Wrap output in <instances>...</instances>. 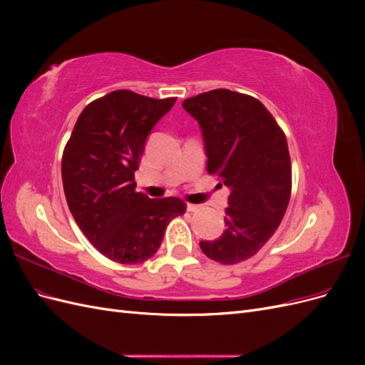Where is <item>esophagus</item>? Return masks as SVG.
<instances>
[{
    "mask_svg": "<svg viewBox=\"0 0 365 365\" xmlns=\"http://www.w3.org/2000/svg\"><path fill=\"white\" fill-rule=\"evenodd\" d=\"M197 210H200V205H196V204H187V212H197Z\"/></svg>",
    "mask_w": 365,
    "mask_h": 365,
    "instance_id": "obj_1",
    "label": "esophagus"
}]
</instances>
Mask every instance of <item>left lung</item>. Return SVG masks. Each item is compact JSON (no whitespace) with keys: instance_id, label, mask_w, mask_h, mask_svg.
Listing matches in <instances>:
<instances>
[{"instance_id":"1","label":"left lung","mask_w":365,"mask_h":365,"mask_svg":"<svg viewBox=\"0 0 365 365\" xmlns=\"http://www.w3.org/2000/svg\"><path fill=\"white\" fill-rule=\"evenodd\" d=\"M182 106L201 126L207 172L231 192L222 236L200 247L222 264L244 262L272 237L289 204L284 132L257 98L222 88L185 98Z\"/></svg>"}]
</instances>
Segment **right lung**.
<instances>
[{
  "label": "right lung",
  "instance_id": "1",
  "mask_svg": "<svg viewBox=\"0 0 365 365\" xmlns=\"http://www.w3.org/2000/svg\"><path fill=\"white\" fill-rule=\"evenodd\" d=\"M176 97L117 90L86 105L62 155L70 212L105 257L141 263L160 248L165 227L185 212L180 197L150 200L135 190V170L152 128Z\"/></svg>",
  "mask_w": 365,
  "mask_h": 365
}]
</instances>
